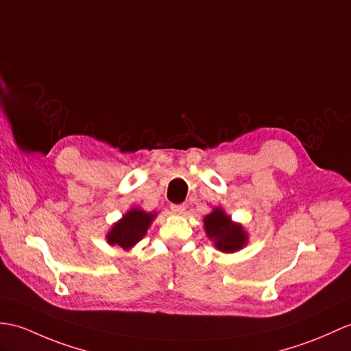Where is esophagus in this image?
<instances>
[{"label":"esophagus","instance_id":"1","mask_svg":"<svg viewBox=\"0 0 351 351\" xmlns=\"http://www.w3.org/2000/svg\"><path fill=\"white\" fill-rule=\"evenodd\" d=\"M170 209H172L173 214L182 215L185 213V205H172V206H170Z\"/></svg>","mask_w":351,"mask_h":351}]
</instances>
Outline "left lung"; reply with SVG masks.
<instances>
[{
    "label": "left lung",
    "instance_id": "8db88e82",
    "mask_svg": "<svg viewBox=\"0 0 351 351\" xmlns=\"http://www.w3.org/2000/svg\"><path fill=\"white\" fill-rule=\"evenodd\" d=\"M208 238L214 242L217 250L223 252L239 251L247 245L248 233L241 224L232 221L223 209L215 208L213 213L203 218Z\"/></svg>",
    "mask_w": 351,
    "mask_h": 351
}]
</instances>
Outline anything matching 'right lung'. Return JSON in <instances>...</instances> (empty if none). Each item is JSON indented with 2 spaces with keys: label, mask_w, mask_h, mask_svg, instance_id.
Wrapping results in <instances>:
<instances>
[{
  "label": "right lung",
  "mask_w": 351,
  "mask_h": 351,
  "mask_svg": "<svg viewBox=\"0 0 351 351\" xmlns=\"http://www.w3.org/2000/svg\"><path fill=\"white\" fill-rule=\"evenodd\" d=\"M157 214L145 213L143 209L132 208L125 215H122L118 223L112 226L106 239L110 245H118L122 250L133 248L146 234V230L154 221Z\"/></svg>",
  "instance_id": "obj_1"
}]
</instances>
